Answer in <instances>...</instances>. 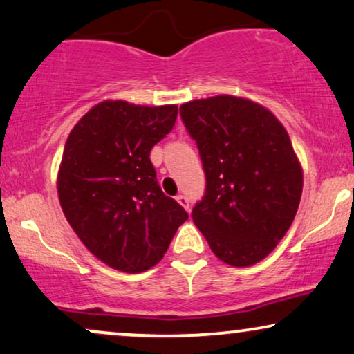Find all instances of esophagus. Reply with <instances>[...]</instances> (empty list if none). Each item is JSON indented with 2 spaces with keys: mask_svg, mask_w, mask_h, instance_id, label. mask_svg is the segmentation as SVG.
<instances>
[{
  "mask_svg": "<svg viewBox=\"0 0 354 354\" xmlns=\"http://www.w3.org/2000/svg\"><path fill=\"white\" fill-rule=\"evenodd\" d=\"M176 200H177V202H178V203H180V205H182V207H184V208H185V210H189V198H187V197H185V195H177V197H176Z\"/></svg>",
  "mask_w": 354,
  "mask_h": 354,
  "instance_id": "esophagus-1",
  "label": "esophagus"
}]
</instances>
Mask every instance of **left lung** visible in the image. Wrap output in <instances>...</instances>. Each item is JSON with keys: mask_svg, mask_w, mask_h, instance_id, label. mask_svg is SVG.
Segmentation results:
<instances>
[{"mask_svg": "<svg viewBox=\"0 0 354 354\" xmlns=\"http://www.w3.org/2000/svg\"><path fill=\"white\" fill-rule=\"evenodd\" d=\"M180 116L207 178L192 220L223 263H259L290 228L302 197L289 134L268 108L231 95L184 103Z\"/></svg>", "mask_w": 354, "mask_h": 354, "instance_id": "8db88e82", "label": "left lung"}]
</instances>
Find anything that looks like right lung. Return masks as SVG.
I'll use <instances>...</instances> for the list:
<instances>
[{"label":"right lung","mask_w":354,"mask_h":354,"mask_svg":"<svg viewBox=\"0 0 354 354\" xmlns=\"http://www.w3.org/2000/svg\"><path fill=\"white\" fill-rule=\"evenodd\" d=\"M176 120V104L106 100L68 134L57 176L60 207L86 250L113 269H151L189 218L160 190L149 159Z\"/></svg>","instance_id":"right-lung-1"}]
</instances>
